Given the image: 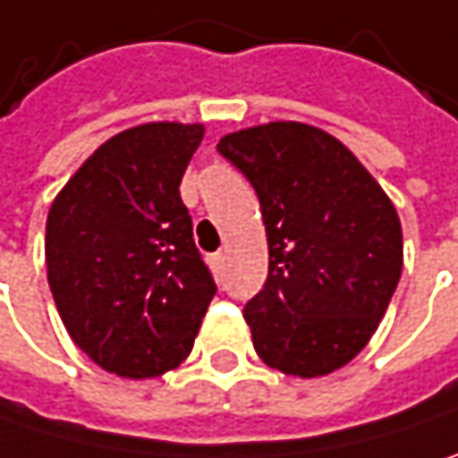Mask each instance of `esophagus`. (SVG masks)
Instances as JSON below:
<instances>
[{
  "instance_id": "34e87169",
  "label": "esophagus",
  "mask_w": 458,
  "mask_h": 458,
  "mask_svg": "<svg viewBox=\"0 0 458 458\" xmlns=\"http://www.w3.org/2000/svg\"><path fill=\"white\" fill-rule=\"evenodd\" d=\"M223 262H225V251H217V254L212 257V265H215V267H220Z\"/></svg>"
}]
</instances>
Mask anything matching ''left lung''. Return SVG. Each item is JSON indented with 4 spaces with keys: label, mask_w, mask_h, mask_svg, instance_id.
Masks as SVG:
<instances>
[{
    "label": "left lung",
    "mask_w": 458,
    "mask_h": 458,
    "mask_svg": "<svg viewBox=\"0 0 458 458\" xmlns=\"http://www.w3.org/2000/svg\"><path fill=\"white\" fill-rule=\"evenodd\" d=\"M254 186L270 272L243 307L259 359L293 377L346 367L391 304L403 235L394 201L335 136L275 120L220 139Z\"/></svg>",
    "instance_id": "1"
}]
</instances>
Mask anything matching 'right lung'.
<instances>
[{
	"label": "right lung",
	"mask_w": 458,
	"mask_h": 458,
	"mask_svg": "<svg viewBox=\"0 0 458 458\" xmlns=\"http://www.w3.org/2000/svg\"><path fill=\"white\" fill-rule=\"evenodd\" d=\"M201 139V123L128 128L49 207L44 254L57 312L75 346L117 377L181 367L217 291L181 201Z\"/></svg>",
	"instance_id": "right-lung-1"
}]
</instances>
